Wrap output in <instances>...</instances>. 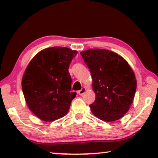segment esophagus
<instances>
[{
	"mask_svg": "<svg viewBox=\"0 0 158 158\" xmlns=\"http://www.w3.org/2000/svg\"><path fill=\"white\" fill-rule=\"evenodd\" d=\"M86 91V88H82L81 90H80L77 91V94H78L79 95H81V96H82V95L85 94V92Z\"/></svg>",
	"mask_w": 158,
	"mask_h": 158,
	"instance_id": "34e87169",
	"label": "esophagus"
}]
</instances>
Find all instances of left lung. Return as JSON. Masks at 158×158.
I'll list each match as a JSON object with an SVG mask.
<instances>
[{
    "label": "left lung",
    "mask_w": 158,
    "mask_h": 158,
    "mask_svg": "<svg viewBox=\"0 0 158 158\" xmlns=\"http://www.w3.org/2000/svg\"><path fill=\"white\" fill-rule=\"evenodd\" d=\"M81 55L93 79L94 116L104 122L119 119L129 111L137 88L132 69L122 56L103 49H89Z\"/></svg>",
    "instance_id": "obj_1"
}]
</instances>
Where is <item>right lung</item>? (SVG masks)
I'll return each mask as SVG.
<instances>
[{
	"label": "right lung",
	"instance_id": "1",
	"mask_svg": "<svg viewBox=\"0 0 158 158\" xmlns=\"http://www.w3.org/2000/svg\"><path fill=\"white\" fill-rule=\"evenodd\" d=\"M77 51L53 47L43 49L31 60L21 85L26 102L32 113L45 122L65 116L76 93L71 92L69 66Z\"/></svg>",
	"mask_w": 158,
	"mask_h": 158
}]
</instances>
